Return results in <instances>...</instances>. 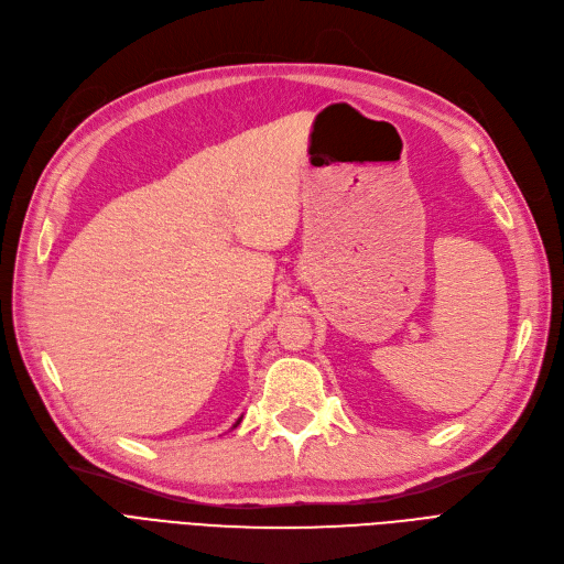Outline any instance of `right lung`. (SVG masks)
Returning a JSON list of instances; mask_svg holds the SVG:
<instances>
[{
	"label": "right lung",
	"mask_w": 564,
	"mask_h": 564,
	"mask_svg": "<svg viewBox=\"0 0 564 564\" xmlns=\"http://www.w3.org/2000/svg\"><path fill=\"white\" fill-rule=\"evenodd\" d=\"M238 422H240V420H238ZM238 422H236V424H238ZM236 424H234V426H236Z\"/></svg>",
	"instance_id": "right-lung-1"
}]
</instances>
